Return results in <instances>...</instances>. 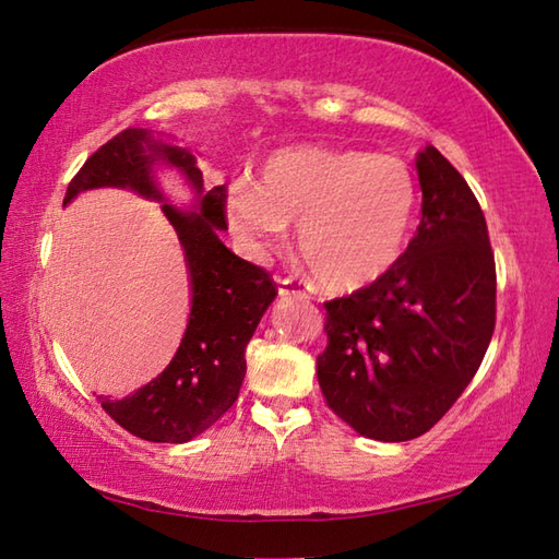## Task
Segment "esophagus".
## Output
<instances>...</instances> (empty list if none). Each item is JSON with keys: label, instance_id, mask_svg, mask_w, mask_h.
<instances>
[{"label": "esophagus", "instance_id": "1", "mask_svg": "<svg viewBox=\"0 0 559 559\" xmlns=\"http://www.w3.org/2000/svg\"><path fill=\"white\" fill-rule=\"evenodd\" d=\"M278 293L281 295H288V298H310V288L305 286L300 278H278Z\"/></svg>", "mask_w": 559, "mask_h": 559}]
</instances>
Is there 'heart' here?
<instances>
[{
  "label": "heart",
  "instance_id": "b5f03b06",
  "mask_svg": "<svg viewBox=\"0 0 559 559\" xmlns=\"http://www.w3.org/2000/svg\"><path fill=\"white\" fill-rule=\"evenodd\" d=\"M418 187L396 156L322 146L281 148L261 163L257 187L228 197V221L252 249H266L298 221V249L319 286H372L406 254Z\"/></svg>",
  "mask_w": 559,
  "mask_h": 559
}]
</instances>
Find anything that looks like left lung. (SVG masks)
Listing matches in <instances>:
<instances>
[{
	"instance_id": "8db88e82",
	"label": "left lung",
	"mask_w": 559,
	"mask_h": 559,
	"mask_svg": "<svg viewBox=\"0 0 559 559\" xmlns=\"http://www.w3.org/2000/svg\"><path fill=\"white\" fill-rule=\"evenodd\" d=\"M415 165L423 218L406 254L372 286L324 302L317 355L326 406L379 442H406L442 420L495 331V254L478 199L435 146Z\"/></svg>"
}]
</instances>
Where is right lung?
I'll return each mask as SVG.
<instances>
[{"mask_svg": "<svg viewBox=\"0 0 559 559\" xmlns=\"http://www.w3.org/2000/svg\"><path fill=\"white\" fill-rule=\"evenodd\" d=\"M158 160L180 168L199 194L192 213L163 206L185 249L192 312L175 358L153 382L127 399L98 396V401L134 437L182 444L209 430L237 401L247 372L245 348L278 288L269 271L233 254L218 240V230H228V187L218 185L204 192V177L192 153L156 141L146 129L129 127L93 153L71 177L64 206L79 192L96 187H127L160 201L163 194L153 182V165Z\"/></svg>", "mask_w": 559, "mask_h": 559, "instance_id": "add662e5", "label": "right lung"}]
</instances>
